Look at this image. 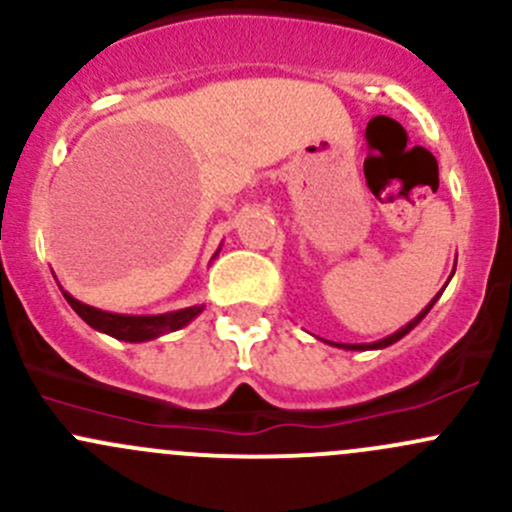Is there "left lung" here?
<instances>
[{"label":"left lung","instance_id":"left-lung-1","mask_svg":"<svg viewBox=\"0 0 512 512\" xmlns=\"http://www.w3.org/2000/svg\"><path fill=\"white\" fill-rule=\"evenodd\" d=\"M451 277H453V275H451ZM438 294H441V292H438ZM438 294H436V297H433V299H431V304H426V309H421V314H418V317H416V319H411V322H409V324H406V327H401V329H399V332L389 334V337L379 339V342H374V344H334V347H342V349H352V352H366V349H386V347H391V344H394V342H399V339H404V337H406V334H409V332H411V329H414V327H416V324H418V322H421V319H423V317H426V314H428V309H431V307H433V302H436V299H438Z\"/></svg>","mask_w":512,"mask_h":512}]
</instances>
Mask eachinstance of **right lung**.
Instances as JSON below:
<instances>
[{"label": "right lung", "mask_w": 512, "mask_h": 512, "mask_svg": "<svg viewBox=\"0 0 512 512\" xmlns=\"http://www.w3.org/2000/svg\"><path fill=\"white\" fill-rule=\"evenodd\" d=\"M215 255H218V252H215ZM61 292H64V289H61ZM64 297L66 302L71 304V309H74L91 329L131 344L151 342V339L163 337V334L168 332H178V329H183L185 324L193 322V319L205 309L203 304H193V307L175 309V312L165 314H116L103 312V309L79 302V299L71 297L69 292H64Z\"/></svg>", "instance_id": "1"}]
</instances>
